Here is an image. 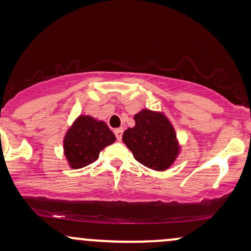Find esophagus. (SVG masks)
I'll return each mask as SVG.
<instances>
[{
    "mask_svg": "<svg viewBox=\"0 0 251 251\" xmlns=\"http://www.w3.org/2000/svg\"><path fill=\"white\" fill-rule=\"evenodd\" d=\"M123 132H124L123 128H117V130L114 131V133H115V136H117L118 140H121V137H123Z\"/></svg>",
    "mask_w": 251,
    "mask_h": 251,
    "instance_id": "obj_1",
    "label": "esophagus"
}]
</instances>
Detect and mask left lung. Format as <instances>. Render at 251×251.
I'll return each mask as SVG.
<instances>
[{"label": "left lung", "mask_w": 251, "mask_h": 251, "mask_svg": "<svg viewBox=\"0 0 251 251\" xmlns=\"http://www.w3.org/2000/svg\"><path fill=\"white\" fill-rule=\"evenodd\" d=\"M133 127L123 134V142L143 166L164 172L174 164L181 147L173 124L163 112L144 108L134 114Z\"/></svg>", "instance_id": "left-lung-1"}]
</instances>
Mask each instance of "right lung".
I'll list each match as a JSON object with an SVG mask.
<instances>
[{"instance_id": "add662e5", "label": "right lung", "mask_w": 251, "mask_h": 251, "mask_svg": "<svg viewBox=\"0 0 251 251\" xmlns=\"http://www.w3.org/2000/svg\"><path fill=\"white\" fill-rule=\"evenodd\" d=\"M115 142L107 124L90 115L81 114L71 124L63 139L69 167L81 169L99 158L100 151Z\"/></svg>"}]
</instances>
